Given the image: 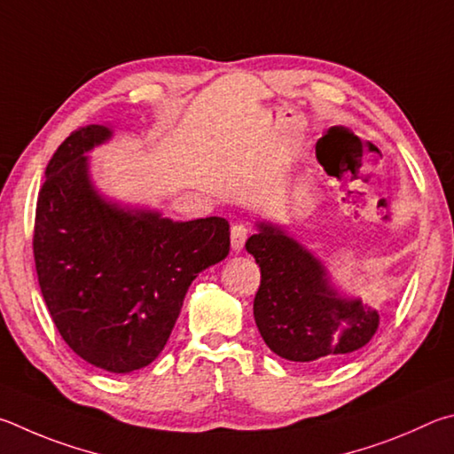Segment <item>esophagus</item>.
<instances>
[{"label":"esophagus","mask_w":454,"mask_h":454,"mask_svg":"<svg viewBox=\"0 0 454 454\" xmlns=\"http://www.w3.org/2000/svg\"><path fill=\"white\" fill-rule=\"evenodd\" d=\"M249 237V227L243 225V223H237V225L231 227V247L233 251H241L245 241Z\"/></svg>","instance_id":"1"}]
</instances>
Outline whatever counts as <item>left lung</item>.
<instances>
[{
    "label": "left lung",
    "instance_id": "left-lung-1",
    "mask_svg": "<svg viewBox=\"0 0 454 454\" xmlns=\"http://www.w3.org/2000/svg\"><path fill=\"white\" fill-rule=\"evenodd\" d=\"M245 247L261 267L253 315L273 353L311 367H331L377 333L375 309L340 297L321 261L279 227L259 223V233Z\"/></svg>",
    "mask_w": 454,
    "mask_h": 454
}]
</instances>
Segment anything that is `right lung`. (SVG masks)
I'll use <instances>...</instances> for the list:
<instances>
[{
    "instance_id": "add662e5",
    "label": "right lung",
    "mask_w": 454,
    "mask_h": 454,
    "mask_svg": "<svg viewBox=\"0 0 454 454\" xmlns=\"http://www.w3.org/2000/svg\"><path fill=\"white\" fill-rule=\"evenodd\" d=\"M106 125L69 135L45 167L34 227L37 281L71 351L109 372L153 363L169 339L191 281L229 253L223 217L171 221L106 201L85 153Z\"/></svg>"
}]
</instances>
